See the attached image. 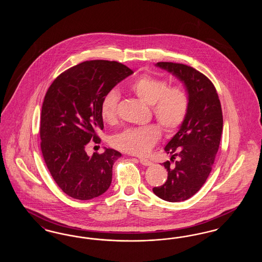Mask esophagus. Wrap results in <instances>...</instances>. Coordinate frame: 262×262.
Here are the masks:
<instances>
[{
	"label": "esophagus",
	"mask_w": 262,
	"mask_h": 262,
	"mask_svg": "<svg viewBox=\"0 0 262 262\" xmlns=\"http://www.w3.org/2000/svg\"><path fill=\"white\" fill-rule=\"evenodd\" d=\"M139 162L141 163L142 165H144V166H149L152 164V162L148 160L147 158H139Z\"/></svg>",
	"instance_id": "esophagus-1"
}]
</instances>
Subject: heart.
I'll return each mask as SVG.
<instances>
[{
	"mask_svg": "<svg viewBox=\"0 0 262 262\" xmlns=\"http://www.w3.org/2000/svg\"><path fill=\"white\" fill-rule=\"evenodd\" d=\"M128 90L144 103L151 105L153 116L167 133H174L185 122L189 107V96L184 85L169 86L167 80L162 77L142 74L129 83ZM119 99L115 90L103 96L100 103V117L104 123L116 122ZM160 137V126L150 124L125 128L113 136L111 143L117 149L134 155H142Z\"/></svg>",
	"mask_w": 262,
	"mask_h": 262,
	"instance_id": "b5f03b06",
	"label": "heart"
}]
</instances>
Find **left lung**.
Wrapping results in <instances>:
<instances>
[{
	"mask_svg": "<svg viewBox=\"0 0 262 262\" xmlns=\"http://www.w3.org/2000/svg\"><path fill=\"white\" fill-rule=\"evenodd\" d=\"M156 66L185 83L189 107L185 122L165 147L172 155L170 161L163 163L167 181L153 187V192L166 201H184L200 190L211 172L223 130L221 103L211 80L192 67L172 62ZM176 157L178 160L174 162Z\"/></svg>",
	"mask_w": 262,
	"mask_h": 262,
	"instance_id": "left-lung-1",
	"label": "left lung"
}]
</instances>
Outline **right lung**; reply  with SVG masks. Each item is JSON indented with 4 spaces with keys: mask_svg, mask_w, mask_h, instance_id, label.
Listing matches in <instances>:
<instances>
[{
    "mask_svg": "<svg viewBox=\"0 0 262 262\" xmlns=\"http://www.w3.org/2000/svg\"><path fill=\"white\" fill-rule=\"evenodd\" d=\"M132 74L116 61H85L58 75L45 94L39 132L42 155L58 187L73 199L97 198L111 185L113 165L122 154L107 148L88 156L86 148L101 141L103 96Z\"/></svg>",
    "mask_w": 262,
    "mask_h": 262,
    "instance_id": "obj_1",
    "label": "right lung"
}]
</instances>
